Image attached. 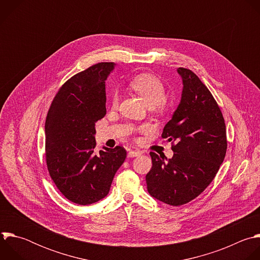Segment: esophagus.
I'll use <instances>...</instances> for the list:
<instances>
[{"label": "esophagus", "mask_w": 260, "mask_h": 260, "mask_svg": "<svg viewBox=\"0 0 260 260\" xmlns=\"http://www.w3.org/2000/svg\"><path fill=\"white\" fill-rule=\"evenodd\" d=\"M141 154V152L139 150H130L128 151V158H134L137 157V155Z\"/></svg>", "instance_id": "1"}]
</instances>
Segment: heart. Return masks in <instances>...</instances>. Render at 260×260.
I'll list each match as a JSON object with an SVG mask.
<instances>
[{
    "label": "heart",
    "instance_id": "1",
    "mask_svg": "<svg viewBox=\"0 0 260 260\" xmlns=\"http://www.w3.org/2000/svg\"><path fill=\"white\" fill-rule=\"evenodd\" d=\"M130 87L137 92L149 108L162 106L166 97V89L163 82L150 74H142L130 82ZM119 102V93L115 91L112 95V103L116 107Z\"/></svg>",
    "mask_w": 260,
    "mask_h": 260
}]
</instances>
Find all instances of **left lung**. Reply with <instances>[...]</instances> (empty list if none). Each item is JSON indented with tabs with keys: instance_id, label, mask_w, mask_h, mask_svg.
<instances>
[{
	"instance_id": "1",
	"label": "left lung",
	"mask_w": 260,
	"mask_h": 260,
	"mask_svg": "<svg viewBox=\"0 0 260 260\" xmlns=\"http://www.w3.org/2000/svg\"><path fill=\"white\" fill-rule=\"evenodd\" d=\"M180 102L165 125L163 138L172 141L171 159L150 151L152 167L145 180L149 194L180 206L197 198L214 179L226 152L225 123L208 90L190 70L178 68Z\"/></svg>"
}]
</instances>
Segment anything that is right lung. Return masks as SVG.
<instances>
[{
  "instance_id": "obj_1",
  "label": "right lung",
  "mask_w": 260,
  "mask_h": 260,
  "mask_svg": "<svg viewBox=\"0 0 260 260\" xmlns=\"http://www.w3.org/2000/svg\"><path fill=\"white\" fill-rule=\"evenodd\" d=\"M114 62H100L72 77L59 89L46 124V161L60 192L79 205L106 198L124 163V147L103 146L96 152L95 123L107 114L106 80Z\"/></svg>"
}]
</instances>
